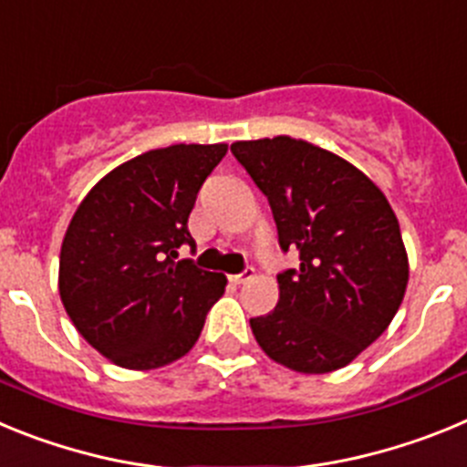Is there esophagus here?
Returning <instances> with one entry per match:
<instances>
[{"label":"esophagus","mask_w":467,"mask_h":467,"mask_svg":"<svg viewBox=\"0 0 467 467\" xmlns=\"http://www.w3.org/2000/svg\"><path fill=\"white\" fill-rule=\"evenodd\" d=\"M254 275V271L253 269H245V271H241V274H234V275H229V280L234 285H243V283H247V280L253 278Z\"/></svg>","instance_id":"34e87169"}]
</instances>
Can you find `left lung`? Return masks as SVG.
Here are the masks:
<instances>
[{
    "label": "left lung",
    "mask_w": 467,
    "mask_h": 467,
    "mask_svg": "<svg viewBox=\"0 0 467 467\" xmlns=\"http://www.w3.org/2000/svg\"><path fill=\"white\" fill-rule=\"evenodd\" d=\"M231 154L269 201L280 250H299L274 311L250 317L254 339L295 372L341 369L386 332L407 290L393 208L365 172L304 140L234 142Z\"/></svg>",
    "instance_id": "1"
}]
</instances>
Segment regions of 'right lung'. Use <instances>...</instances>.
<instances>
[{
  "instance_id": "right-lung-1",
  "label": "right lung",
  "mask_w": 467,
  "mask_h": 467,
  "mask_svg": "<svg viewBox=\"0 0 467 467\" xmlns=\"http://www.w3.org/2000/svg\"><path fill=\"white\" fill-rule=\"evenodd\" d=\"M226 144H172L126 161L88 192L60 250V299L74 327L126 369L192 350L226 275L177 259L189 213Z\"/></svg>"
}]
</instances>
